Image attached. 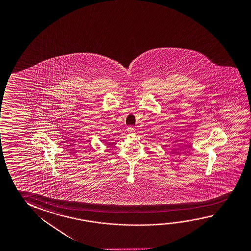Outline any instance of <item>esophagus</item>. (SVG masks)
Instances as JSON below:
<instances>
[{
    "mask_svg": "<svg viewBox=\"0 0 251 251\" xmlns=\"http://www.w3.org/2000/svg\"><path fill=\"white\" fill-rule=\"evenodd\" d=\"M127 132H128L129 134H133V133L135 132V127H132V126L127 127Z\"/></svg>",
    "mask_w": 251,
    "mask_h": 251,
    "instance_id": "34e87169",
    "label": "esophagus"
}]
</instances>
